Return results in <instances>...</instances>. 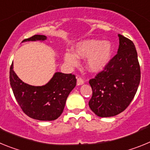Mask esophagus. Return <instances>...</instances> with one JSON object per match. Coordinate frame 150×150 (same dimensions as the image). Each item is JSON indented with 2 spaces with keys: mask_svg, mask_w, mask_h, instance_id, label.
<instances>
[{
  "mask_svg": "<svg viewBox=\"0 0 150 150\" xmlns=\"http://www.w3.org/2000/svg\"><path fill=\"white\" fill-rule=\"evenodd\" d=\"M76 83H77L78 86H81V85H83V83H84V80H83L82 78H78Z\"/></svg>",
  "mask_w": 150,
  "mask_h": 150,
  "instance_id": "1",
  "label": "esophagus"
}]
</instances>
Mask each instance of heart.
I'll list each match as a JSON object with an SVG mask.
<instances>
[{
    "label": "heart",
    "instance_id": "1",
    "mask_svg": "<svg viewBox=\"0 0 150 150\" xmlns=\"http://www.w3.org/2000/svg\"><path fill=\"white\" fill-rule=\"evenodd\" d=\"M113 55V46L108 40L89 39L78 42L74 46V53L66 52L64 60L71 67L78 64L79 59H87L88 71L98 73L103 71L110 63Z\"/></svg>",
    "mask_w": 150,
    "mask_h": 150
}]
</instances>
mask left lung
<instances>
[{
  "label": "left lung",
  "instance_id": "8db88e82",
  "mask_svg": "<svg viewBox=\"0 0 150 150\" xmlns=\"http://www.w3.org/2000/svg\"><path fill=\"white\" fill-rule=\"evenodd\" d=\"M118 37L117 54L104 71L89 80L92 96L88 106L99 117H111L124 111L140 84V68L134 44L121 34Z\"/></svg>",
  "mask_w": 150,
  "mask_h": 150
}]
</instances>
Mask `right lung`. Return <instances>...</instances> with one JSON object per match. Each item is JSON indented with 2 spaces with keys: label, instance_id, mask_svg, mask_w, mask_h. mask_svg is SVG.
Masks as SVG:
<instances>
[{
  "label": "right lung",
  "instance_id": "right-lung-1",
  "mask_svg": "<svg viewBox=\"0 0 150 150\" xmlns=\"http://www.w3.org/2000/svg\"><path fill=\"white\" fill-rule=\"evenodd\" d=\"M44 35H34L27 41H45ZM10 82L14 96L23 112L29 117L40 121H53L62 115L69 94L76 86V79L71 74L56 72L44 86H34L24 83L10 70Z\"/></svg>",
  "mask_w": 150,
  "mask_h": 150
}]
</instances>
